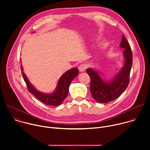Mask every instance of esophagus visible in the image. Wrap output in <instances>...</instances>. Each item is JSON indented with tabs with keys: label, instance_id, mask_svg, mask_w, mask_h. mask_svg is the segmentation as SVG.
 Returning <instances> with one entry per match:
<instances>
[{
	"label": "esophagus",
	"instance_id": "obj_1",
	"mask_svg": "<svg viewBox=\"0 0 150 150\" xmlns=\"http://www.w3.org/2000/svg\"><path fill=\"white\" fill-rule=\"evenodd\" d=\"M87 69V66L85 64H81V65L78 67V69L80 72H84L85 69Z\"/></svg>",
	"mask_w": 150,
	"mask_h": 150
}]
</instances>
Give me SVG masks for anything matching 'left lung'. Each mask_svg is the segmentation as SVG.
Listing matches in <instances>:
<instances>
[{"label":"left lung","instance_id":"left-lung-1","mask_svg":"<svg viewBox=\"0 0 150 150\" xmlns=\"http://www.w3.org/2000/svg\"><path fill=\"white\" fill-rule=\"evenodd\" d=\"M120 47L125 49L123 52L124 65L111 81H104L98 72L93 68H88L86 70L91 78V93L93 97L98 103H105L115 100L124 92L129 84L132 65V53L129 44L123 35Z\"/></svg>","mask_w":150,"mask_h":150}]
</instances>
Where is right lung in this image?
Segmentation results:
<instances>
[{
    "label": "right lung",
    "mask_w": 150,
    "mask_h": 150,
    "mask_svg": "<svg viewBox=\"0 0 150 150\" xmlns=\"http://www.w3.org/2000/svg\"><path fill=\"white\" fill-rule=\"evenodd\" d=\"M23 78L26 83L27 89L38 100L49 105L57 106L62 103L69 92V87L72 81L78 75L79 71L76 68H72L64 74L59 79L57 87L54 91L50 94H46L38 91L31 84L27 76L23 72V66L21 67Z\"/></svg>",
    "instance_id": "add662e5"
}]
</instances>
